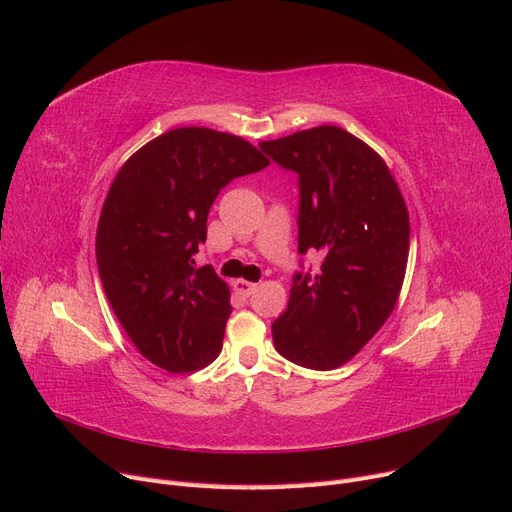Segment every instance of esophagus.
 Returning a JSON list of instances; mask_svg holds the SVG:
<instances>
[{
  "mask_svg": "<svg viewBox=\"0 0 512 512\" xmlns=\"http://www.w3.org/2000/svg\"><path fill=\"white\" fill-rule=\"evenodd\" d=\"M232 288H235L237 294H241V297H250V294L258 288L254 282H247V280H235L232 282Z\"/></svg>",
  "mask_w": 512,
  "mask_h": 512,
  "instance_id": "1",
  "label": "esophagus"
}]
</instances>
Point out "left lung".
<instances>
[{"label": "left lung", "mask_w": 512, "mask_h": 512, "mask_svg": "<svg viewBox=\"0 0 512 512\" xmlns=\"http://www.w3.org/2000/svg\"><path fill=\"white\" fill-rule=\"evenodd\" d=\"M260 149L299 175V252L324 258L314 277L294 275L273 344L297 365L342 367L397 305L410 252L406 200L386 162L344 128H309Z\"/></svg>", "instance_id": "left-lung-1"}]
</instances>
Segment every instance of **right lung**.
<instances>
[{
  "mask_svg": "<svg viewBox=\"0 0 512 512\" xmlns=\"http://www.w3.org/2000/svg\"><path fill=\"white\" fill-rule=\"evenodd\" d=\"M267 166L241 136L175 128L132 153L108 188L96 232L106 299L138 352L170 374L222 352L230 290L194 254L224 185Z\"/></svg>",
  "mask_w": 512,
  "mask_h": 512,
  "instance_id": "right-lung-1",
  "label": "right lung"
}]
</instances>
